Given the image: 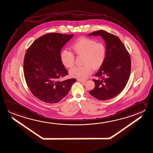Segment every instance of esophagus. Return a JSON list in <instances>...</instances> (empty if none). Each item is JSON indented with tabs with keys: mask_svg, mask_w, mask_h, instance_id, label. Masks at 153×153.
I'll return each mask as SVG.
<instances>
[{
	"mask_svg": "<svg viewBox=\"0 0 153 153\" xmlns=\"http://www.w3.org/2000/svg\"><path fill=\"white\" fill-rule=\"evenodd\" d=\"M77 81L80 82H85L86 81V80H80V79H77Z\"/></svg>",
	"mask_w": 153,
	"mask_h": 153,
	"instance_id": "34e87169",
	"label": "esophagus"
}]
</instances>
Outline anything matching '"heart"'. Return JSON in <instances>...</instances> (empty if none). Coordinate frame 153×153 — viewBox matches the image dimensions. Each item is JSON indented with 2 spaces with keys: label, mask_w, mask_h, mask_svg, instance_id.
Here are the masks:
<instances>
[{
  "label": "heart",
  "mask_w": 153,
  "mask_h": 153,
  "mask_svg": "<svg viewBox=\"0 0 153 153\" xmlns=\"http://www.w3.org/2000/svg\"><path fill=\"white\" fill-rule=\"evenodd\" d=\"M72 48L78 56H83L82 66L75 67L70 70V75L72 78L80 80L86 79L94 69L102 65L106 57L105 45L97 42L94 40L81 38L72 45ZM61 60L64 66L71 68L74 65L75 56L69 51L65 50L61 54Z\"/></svg>",
  "instance_id": "1"
}]
</instances>
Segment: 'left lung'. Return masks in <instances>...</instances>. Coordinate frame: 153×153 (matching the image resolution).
Returning a JSON list of instances; mask_svg holds the SVG:
<instances>
[{"instance_id": "1", "label": "left lung", "mask_w": 153, "mask_h": 153, "mask_svg": "<svg viewBox=\"0 0 153 153\" xmlns=\"http://www.w3.org/2000/svg\"><path fill=\"white\" fill-rule=\"evenodd\" d=\"M88 36H101L106 43L105 61L95 76V87L89 94L98 100L115 97L125 88L130 76L131 58L124 44L117 36L105 31L92 32Z\"/></svg>"}]
</instances>
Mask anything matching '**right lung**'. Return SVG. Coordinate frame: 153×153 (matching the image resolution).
Instances as JSON below:
<instances>
[{"mask_svg":"<svg viewBox=\"0 0 153 153\" xmlns=\"http://www.w3.org/2000/svg\"><path fill=\"white\" fill-rule=\"evenodd\" d=\"M74 34L50 33L39 37L27 50L24 73L34 97L48 103L58 102L71 89L75 79L59 80L68 74L61 60V48Z\"/></svg>","mask_w":153,"mask_h":153,"instance_id":"right-lung-1","label":"right lung"}]
</instances>
